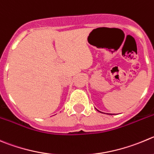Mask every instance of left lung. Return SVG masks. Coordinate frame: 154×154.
I'll use <instances>...</instances> for the list:
<instances>
[{"instance_id":"left-lung-1","label":"left lung","mask_w":154,"mask_h":154,"mask_svg":"<svg viewBox=\"0 0 154 154\" xmlns=\"http://www.w3.org/2000/svg\"><path fill=\"white\" fill-rule=\"evenodd\" d=\"M99 112H100V111H99Z\"/></svg>"}]
</instances>
